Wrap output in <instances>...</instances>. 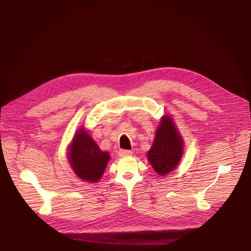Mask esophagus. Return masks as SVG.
<instances>
[{
	"label": "esophagus",
	"instance_id": "34e87169",
	"mask_svg": "<svg viewBox=\"0 0 251 251\" xmlns=\"http://www.w3.org/2000/svg\"><path fill=\"white\" fill-rule=\"evenodd\" d=\"M118 154L120 155V156H128V155H131V154H132V151H128V150H119Z\"/></svg>",
	"mask_w": 251,
	"mask_h": 251
}]
</instances>
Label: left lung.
<instances>
[{
    "mask_svg": "<svg viewBox=\"0 0 251 251\" xmlns=\"http://www.w3.org/2000/svg\"><path fill=\"white\" fill-rule=\"evenodd\" d=\"M183 153V140L177 132L173 120L165 116L156 130L150 151L149 161L156 173L166 175L177 167Z\"/></svg>",
    "mask_w": 251,
    "mask_h": 251,
    "instance_id": "1",
    "label": "left lung"
}]
</instances>
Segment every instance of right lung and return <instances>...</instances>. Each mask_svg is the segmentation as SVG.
<instances>
[{
    "mask_svg": "<svg viewBox=\"0 0 251 251\" xmlns=\"http://www.w3.org/2000/svg\"><path fill=\"white\" fill-rule=\"evenodd\" d=\"M110 160L107 151H101L85 130H79L70 146L69 162L75 174L87 182H97L101 178Z\"/></svg>",
    "mask_w": 251,
    "mask_h": 251,
    "instance_id": "right-lung-1",
    "label": "right lung"
}]
</instances>
